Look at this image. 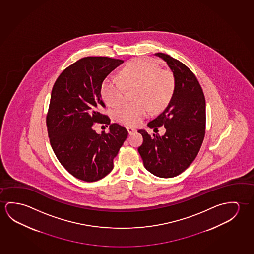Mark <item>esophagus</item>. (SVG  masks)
<instances>
[{
    "label": "esophagus",
    "instance_id": "obj_1",
    "mask_svg": "<svg viewBox=\"0 0 254 254\" xmlns=\"http://www.w3.org/2000/svg\"><path fill=\"white\" fill-rule=\"evenodd\" d=\"M126 129L128 130V132H129V135H131L133 133L136 132V130H137V129H134L132 127H127Z\"/></svg>",
    "mask_w": 254,
    "mask_h": 254
}]
</instances>
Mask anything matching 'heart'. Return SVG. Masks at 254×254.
<instances>
[{
  "label": "heart",
  "instance_id": "b5f03b06",
  "mask_svg": "<svg viewBox=\"0 0 254 254\" xmlns=\"http://www.w3.org/2000/svg\"><path fill=\"white\" fill-rule=\"evenodd\" d=\"M125 87L136 88L132 93L135 101L122 105L115 111V117L124 125L136 126L149 115L150 110L161 112L168 107L175 93L176 80L172 73L161 69L155 62L137 58L123 68L120 78H105L101 96L109 106L117 107L125 100Z\"/></svg>",
  "mask_w": 254,
  "mask_h": 254
}]
</instances>
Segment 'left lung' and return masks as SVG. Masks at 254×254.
I'll return each instance as SVG.
<instances>
[{"mask_svg": "<svg viewBox=\"0 0 254 254\" xmlns=\"http://www.w3.org/2000/svg\"><path fill=\"white\" fill-rule=\"evenodd\" d=\"M169 65L176 80L172 100L162 113L148 123L156 132L164 126L163 136L139 129L143 144L138 153L145 169L156 177H177L197 157L205 133V100L193 72L180 61L157 53Z\"/></svg>", "mask_w": 254, "mask_h": 254, "instance_id": "1", "label": "left lung"}]
</instances>
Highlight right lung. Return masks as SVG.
Instances as JSON below:
<instances>
[{
  "label": "right lung",
  "mask_w": 254,
  "mask_h": 254,
  "mask_svg": "<svg viewBox=\"0 0 254 254\" xmlns=\"http://www.w3.org/2000/svg\"><path fill=\"white\" fill-rule=\"evenodd\" d=\"M124 63L107 57H88L65 68L53 86L47 128L50 145L61 164L79 180L95 182L113 169L114 158L128 131L101 113L102 82ZM98 122L110 125V131L97 134Z\"/></svg>",
  "instance_id": "obj_1"
}]
</instances>
